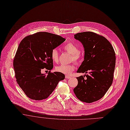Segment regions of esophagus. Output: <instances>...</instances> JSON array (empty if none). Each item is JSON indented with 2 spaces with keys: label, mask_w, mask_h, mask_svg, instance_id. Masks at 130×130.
Returning <instances> with one entry per match:
<instances>
[{
  "label": "esophagus",
  "mask_w": 130,
  "mask_h": 130,
  "mask_svg": "<svg viewBox=\"0 0 130 130\" xmlns=\"http://www.w3.org/2000/svg\"><path fill=\"white\" fill-rule=\"evenodd\" d=\"M65 78H66V79H70V78H71V77L70 76H69V75H66L65 76Z\"/></svg>",
  "instance_id": "esophagus-1"
}]
</instances>
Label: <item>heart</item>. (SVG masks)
<instances>
[{
  "label": "heart",
  "instance_id": "heart-1",
  "mask_svg": "<svg viewBox=\"0 0 130 130\" xmlns=\"http://www.w3.org/2000/svg\"><path fill=\"white\" fill-rule=\"evenodd\" d=\"M67 52L71 54V60L75 61L77 63H80L83 62L84 59V53L79 50V47L76 44L72 42H69L63 47ZM51 58L55 62L59 61V52L57 48L52 49L51 53ZM75 69L74 64H60L55 67L57 72L64 74H70Z\"/></svg>",
  "mask_w": 130,
  "mask_h": 130
}]
</instances>
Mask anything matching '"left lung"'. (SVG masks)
Masks as SVG:
<instances>
[{
  "mask_svg": "<svg viewBox=\"0 0 130 130\" xmlns=\"http://www.w3.org/2000/svg\"><path fill=\"white\" fill-rule=\"evenodd\" d=\"M74 38L85 48V60L77 72L90 74L76 77L78 85L74 92L83 102L96 101L112 84L116 63L114 50L107 38L92 32L77 33Z\"/></svg>",
  "mask_w": 130,
  "mask_h": 130,
  "instance_id": "8db88e82",
  "label": "left lung"
}]
</instances>
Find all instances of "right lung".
<instances>
[{
	"label": "right lung",
	"mask_w": 130,
	"mask_h": 130,
	"mask_svg": "<svg viewBox=\"0 0 130 130\" xmlns=\"http://www.w3.org/2000/svg\"><path fill=\"white\" fill-rule=\"evenodd\" d=\"M66 40L60 36L40 32L28 35L20 42L13 60L16 82L30 99L47 98L63 80V73L51 72L53 68L51 53ZM44 68L50 70L47 75L41 74Z\"/></svg>",
	"instance_id": "1"
}]
</instances>
